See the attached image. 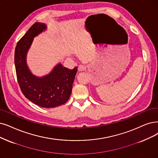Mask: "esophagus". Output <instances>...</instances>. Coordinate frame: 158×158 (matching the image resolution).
Returning <instances> with one entry per match:
<instances>
[{
    "mask_svg": "<svg viewBox=\"0 0 158 158\" xmlns=\"http://www.w3.org/2000/svg\"><path fill=\"white\" fill-rule=\"evenodd\" d=\"M78 70L79 72L84 71L86 70V66H85V65H80L78 66Z\"/></svg>",
    "mask_w": 158,
    "mask_h": 158,
    "instance_id": "1",
    "label": "esophagus"
}]
</instances>
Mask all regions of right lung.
I'll list each match as a JSON object with an SVG mask.
<instances>
[{
    "label": "right lung",
    "mask_w": 158,
    "mask_h": 158,
    "mask_svg": "<svg viewBox=\"0 0 158 158\" xmlns=\"http://www.w3.org/2000/svg\"><path fill=\"white\" fill-rule=\"evenodd\" d=\"M46 28L44 23H34L18 41L14 58L17 81L24 95L37 106L51 108L64 104L69 100L78 67L70 70L58 64L49 74L41 78L30 72L26 63L27 51L34 37Z\"/></svg>",
    "instance_id": "1"
}]
</instances>
